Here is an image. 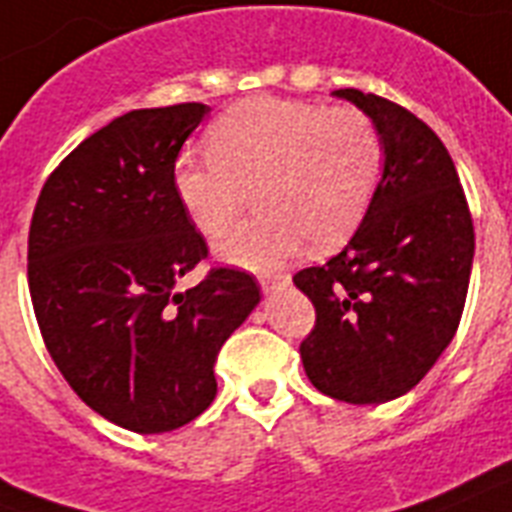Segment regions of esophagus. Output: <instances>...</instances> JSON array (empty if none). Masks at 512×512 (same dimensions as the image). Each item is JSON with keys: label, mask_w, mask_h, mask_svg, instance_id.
Wrapping results in <instances>:
<instances>
[{"label": "esophagus", "mask_w": 512, "mask_h": 512, "mask_svg": "<svg viewBox=\"0 0 512 512\" xmlns=\"http://www.w3.org/2000/svg\"><path fill=\"white\" fill-rule=\"evenodd\" d=\"M290 280V277H287V274H264V277H261V287H264V293H272L274 287H280V285H285V282Z\"/></svg>", "instance_id": "esophagus-1"}]
</instances>
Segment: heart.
<instances>
[{
	"label": "heart",
	"instance_id": "1",
	"mask_svg": "<svg viewBox=\"0 0 512 512\" xmlns=\"http://www.w3.org/2000/svg\"><path fill=\"white\" fill-rule=\"evenodd\" d=\"M209 156H183L175 193L206 238L235 225L256 188L264 211L217 243L227 264L266 272L311 243L340 246L361 225L382 177V138L356 107L290 99H248L227 109L206 135Z\"/></svg>",
	"mask_w": 512,
	"mask_h": 512
}]
</instances>
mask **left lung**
<instances>
[{"label": "left lung", "mask_w": 512, "mask_h": 512, "mask_svg": "<svg viewBox=\"0 0 512 512\" xmlns=\"http://www.w3.org/2000/svg\"><path fill=\"white\" fill-rule=\"evenodd\" d=\"M335 96L377 125L384 167L348 246L293 277L316 308L301 358L319 392L377 405L413 390L458 332L474 222L453 159L426 122L358 88Z\"/></svg>", "instance_id": "8db88e82"}]
</instances>
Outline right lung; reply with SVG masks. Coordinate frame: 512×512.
Instances as JSON below:
<instances>
[{
  "label": "right lung",
  "mask_w": 512,
  "mask_h": 512,
  "mask_svg": "<svg viewBox=\"0 0 512 512\" xmlns=\"http://www.w3.org/2000/svg\"><path fill=\"white\" fill-rule=\"evenodd\" d=\"M209 107L122 114L62 159L28 235V287L49 356L78 398L138 434L172 432L217 395L214 363L261 301L240 269L177 282L209 256L177 201L175 162Z\"/></svg>",
  "instance_id": "add662e5"
}]
</instances>
